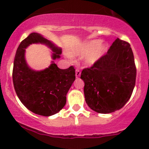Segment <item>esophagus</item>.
<instances>
[{
  "instance_id": "34e87169",
  "label": "esophagus",
  "mask_w": 149,
  "mask_h": 149,
  "mask_svg": "<svg viewBox=\"0 0 149 149\" xmlns=\"http://www.w3.org/2000/svg\"><path fill=\"white\" fill-rule=\"evenodd\" d=\"M80 75H81V71H80V70L77 68V69H76V78L79 77V76H80Z\"/></svg>"
}]
</instances>
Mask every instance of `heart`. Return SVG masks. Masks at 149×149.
<instances>
[{"label": "heart", "mask_w": 149, "mask_h": 149, "mask_svg": "<svg viewBox=\"0 0 149 149\" xmlns=\"http://www.w3.org/2000/svg\"><path fill=\"white\" fill-rule=\"evenodd\" d=\"M109 45L102 42L101 40H91L85 42L76 47L70 52L73 56L84 57V64L86 66H91L107 53Z\"/></svg>", "instance_id": "b5f03b06"}]
</instances>
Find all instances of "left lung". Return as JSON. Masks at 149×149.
<instances>
[{
  "label": "left lung",
  "mask_w": 149,
  "mask_h": 149,
  "mask_svg": "<svg viewBox=\"0 0 149 149\" xmlns=\"http://www.w3.org/2000/svg\"><path fill=\"white\" fill-rule=\"evenodd\" d=\"M136 68L129 43L117 38L107 53L82 70L84 96L92 110L107 114L121 109L130 100L136 84Z\"/></svg>",
  "instance_id": "1"
}]
</instances>
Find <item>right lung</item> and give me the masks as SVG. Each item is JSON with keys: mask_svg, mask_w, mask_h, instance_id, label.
<instances>
[{"mask_svg": "<svg viewBox=\"0 0 149 149\" xmlns=\"http://www.w3.org/2000/svg\"><path fill=\"white\" fill-rule=\"evenodd\" d=\"M43 44L53 51L51 65L35 71L28 65L25 49L31 44ZM61 49L39 33L33 32L19 45L13 68V83L22 103L31 112L49 117L58 113L66 103V94L76 79L75 69H61L54 61L61 58Z\"/></svg>", "mask_w": 149, "mask_h": 149, "instance_id": "add662e5", "label": "right lung"}]
</instances>
